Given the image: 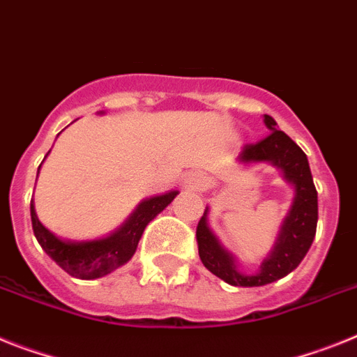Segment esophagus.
<instances>
[{
    "mask_svg": "<svg viewBox=\"0 0 357 357\" xmlns=\"http://www.w3.org/2000/svg\"><path fill=\"white\" fill-rule=\"evenodd\" d=\"M185 185L191 188V190H199L204 185V176L200 173H190V175L185 176Z\"/></svg>",
    "mask_w": 357,
    "mask_h": 357,
    "instance_id": "obj_1",
    "label": "esophagus"
}]
</instances>
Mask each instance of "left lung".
Wrapping results in <instances>:
<instances>
[{
	"instance_id": "left-lung-1",
	"label": "left lung",
	"mask_w": 357,
	"mask_h": 357,
	"mask_svg": "<svg viewBox=\"0 0 357 357\" xmlns=\"http://www.w3.org/2000/svg\"><path fill=\"white\" fill-rule=\"evenodd\" d=\"M264 123L269 128V135L257 144H248L240 151L238 162L269 164L282 172L283 181L292 185L291 209L280 225L278 236L271 252L261 260L257 273L245 274L238 269V261L216 238L208 222L209 208L197 225L199 255L206 269L234 287H260L287 276L300 266L307 251L312 245L318 224V191L310 175L309 160L303 149L278 130V124L271 115H264Z\"/></svg>"
}]
</instances>
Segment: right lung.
I'll return each mask as SVG.
<instances>
[{
  "label": "right lung",
  "instance_id": "obj_1",
  "mask_svg": "<svg viewBox=\"0 0 357 357\" xmlns=\"http://www.w3.org/2000/svg\"><path fill=\"white\" fill-rule=\"evenodd\" d=\"M176 195L178 191H167V193L144 199L123 222L121 227L96 240H65L54 234L41 224L36 215L32 200L30 202L32 229L43 251L70 276H75L79 280L102 278L132 260L146 225L153 220L158 213L164 211Z\"/></svg>",
  "mask_w": 357,
  "mask_h": 357
}]
</instances>
